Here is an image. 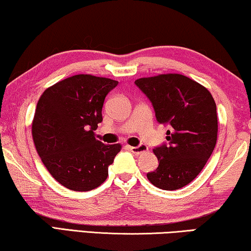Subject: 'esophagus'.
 Listing matches in <instances>:
<instances>
[{
	"mask_svg": "<svg viewBox=\"0 0 251 251\" xmlns=\"http://www.w3.org/2000/svg\"><path fill=\"white\" fill-rule=\"evenodd\" d=\"M128 148L134 153V155H140V153L148 151V147L146 145H140L138 146V147H130V146H128Z\"/></svg>",
	"mask_w": 251,
	"mask_h": 251,
	"instance_id": "esophagus-1",
	"label": "esophagus"
}]
</instances>
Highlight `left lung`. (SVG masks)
Segmentation results:
<instances>
[{
    "instance_id": "1",
    "label": "left lung",
    "mask_w": 251,
    "mask_h": 251,
    "mask_svg": "<svg viewBox=\"0 0 251 251\" xmlns=\"http://www.w3.org/2000/svg\"><path fill=\"white\" fill-rule=\"evenodd\" d=\"M134 83L151 101L157 121L169 125L168 145L152 150L159 165L147 174L149 182L165 191L182 188L201 173L217 144L214 99L206 87L180 74L142 77Z\"/></svg>"
}]
</instances>
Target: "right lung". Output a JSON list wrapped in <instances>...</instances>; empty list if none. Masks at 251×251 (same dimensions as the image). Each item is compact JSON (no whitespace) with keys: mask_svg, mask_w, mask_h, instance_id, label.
I'll return each instance as SVG.
<instances>
[{"mask_svg":"<svg viewBox=\"0 0 251 251\" xmlns=\"http://www.w3.org/2000/svg\"><path fill=\"white\" fill-rule=\"evenodd\" d=\"M118 82L78 74L41 94L32 121L34 146L45 167L68 190L86 192L105 182L120 144L104 145L94 130L107 93Z\"/></svg>","mask_w":251,"mask_h":251,"instance_id":"1","label":"right lung"}]
</instances>
